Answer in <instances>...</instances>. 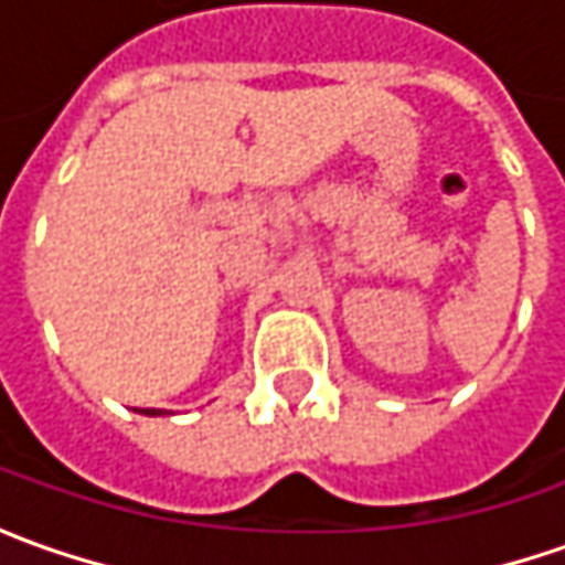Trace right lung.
Returning a JSON list of instances; mask_svg holds the SVG:
<instances>
[{
	"label": "right lung",
	"instance_id": "right-lung-1",
	"mask_svg": "<svg viewBox=\"0 0 565 565\" xmlns=\"http://www.w3.org/2000/svg\"><path fill=\"white\" fill-rule=\"evenodd\" d=\"M143 412H147V415H157V408H143Z\"/></svg>",
	"mask_w": 565,
	"mask_h": 565
}]
</instances>
